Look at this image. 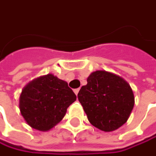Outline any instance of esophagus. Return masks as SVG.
<instances>
[{"label": "esophagus", "instance_id": "esophagus-1", "mask_svg": "<svg viewBox=\"0 0 156 156\" xmlns=\"http://www.w3.org/2000/svg\"><path fill=\"white\" fill-rule=\"evenodd\" d=\"M79 91H80V89H76V90H74V92H75V94H76V95H77V93H79Z\"/></svg>", "mask_w": 156, "mask_h": 156}]
</instances>
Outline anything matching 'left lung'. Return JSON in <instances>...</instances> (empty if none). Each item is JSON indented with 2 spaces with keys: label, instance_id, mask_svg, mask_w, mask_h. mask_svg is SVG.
I'll use <instances>...</instances> for the list:
<instances>
[{
  "label": "left lung",
  "instance_id": "left-lung-1",
  "mask_svg": "<svg viewBox=\"0 0 156 156\" xmlns=\"http://www.w3.org/2000/svg\"><path fill=\"white\" fill-rule=\"evenodd\" d=\"M87 81L77 98L90 122L104 132H112L123 125L134 106L130 85L121 76L101 70L91 73Z\"/></svg>",
  "mask_w": 156,
  "mask_h": 156
}]
</instances>
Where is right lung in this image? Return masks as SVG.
<instances>
[{"instance_id":"1","label":"right lung","mask_w":156,"mask_h":156,"mask_svg":"<svg viewBox=\"0 0 156 156\" xmlns=\"http://www.w3.org/2000/svg\"><path fill=\"white\" fill-rule=\"evenodd\" d=\"M76 100L67 83L52 74L30 82L22 91L19 107L25 122L38 131H48L65 116Z\"/></svg>"}]
</instances>
